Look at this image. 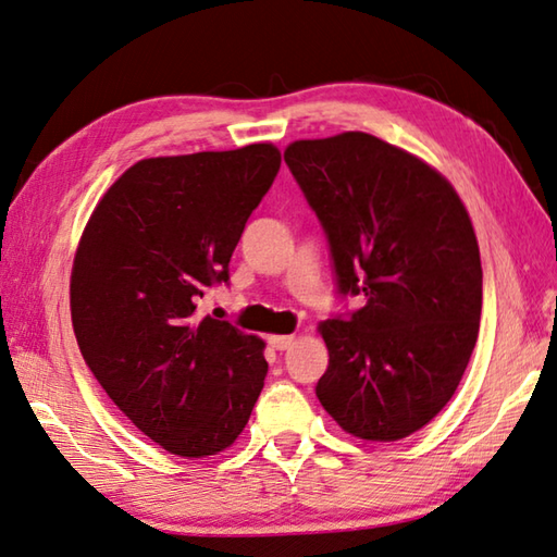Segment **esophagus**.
I'll return each instance as SVG.
<instances>
[{
  "label": "esophagus",
  "mask_w": 557,
  "mask_h": 557,
  "mask_svg": "<svg viewBox=\"0 0 557 557\" xmlns=\"http://www.w3.org/2000/svg\"><path fill=\"white\" fill-rule=\"evenodd\" d=\"M293 342H295V336H269V344H271V348H276V350H288L290 346H293Z\"/></svg>",
  "instance_id": "obj_1"
}]
</instances>
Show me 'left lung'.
<instances>
[{
	"instance_id": "obj_1",
	"label": "left lung",
	"mask_w": 557,
	"mask_h": 557,
	"mask_svg": "<svg viewBox=\"0 0 557 557\" xmlns=\"http://www.w3.org/2000/svg\"><path fill=\"white\" fill-rule=\"evenodd\" d=\"M283 158L322 223L338 295H366L320 324L317 399L360 440L408 437L451 399L479 338L469 213L435 168L366 132L293 141Z\"/></svg>"
}]
</instances>
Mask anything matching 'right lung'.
<instances>
[{"label":"right lung","instance_id":"obj_1","mask_svg":"<svg viewBox=\"0 0 557 557\" xmlns=\"http://www.w3.org/2000/svg\"><path fill=\"white\" fill-rule=\"evenodd\" d=\"M281 168L271 144L146 158L90 213L72 269V324L120 411L170 454L211 457L264 387V342L201 317Z\"/></svg>","mask_w":557,"mask_h":557}]
</instances>
